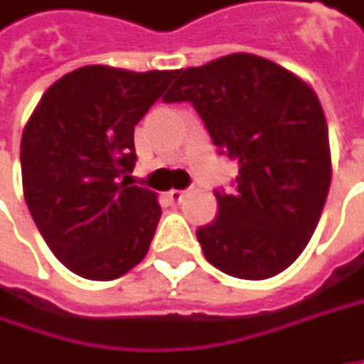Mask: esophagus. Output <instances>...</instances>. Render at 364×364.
Listing matches in <instances>:
<instances>
[{"mask_svg":"<svg viewBox=\"0 0 364 364\" xmlns=\"http://www.w3.org/2000/svg\"><path fill=\"white\" fill-rule=\"evenodd\" d=\"M166 196H168V200H171V202H177V204H179V202H183V198L187 196V191H181V189H171Z\"/></svg>","mask_w":364,"mask_h":364,"instance_id":"obj_1","label":"esophagus"}]
</instances>
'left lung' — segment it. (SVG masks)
Wrapping results in <instances>:
<instances>
[{"mask_svg":"<svg viewBox=\"0 0 364 364\" xmlns=\"http://www.w3.org/2000/svg\"><path fill=\"white\" fill-rule=\"evenodd\" d=\"M164 102H191L240 164L235 193L216 191L218 216L196 233L206 260L240 279L279 275L311 242L331 185L314 89L267 58L229 53L181 68Z\"/></svg>","mask_w":364,"mask_h":364,"instance_id":"left-lung-1","label":"left lung"}]
</instances>
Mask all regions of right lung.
Masks as SVG:
<instances>
[{"label":"right lung","instance_id":"right-lung-1","mask_svg":"<svg viewBox=\"0 0 364 364\" xmlns=\"http://www.w3.org/2000/svg\"><path fill=\"white\" fill-rule=\"evenodd\" d=\"M179 70L91 64L41 95L20 141L22 191L53 256L79 277L110 281L148 254L162 208L131 185L135 124Z\"/></svg>","mask_w":364,"mask_h":364}]
</instances>
